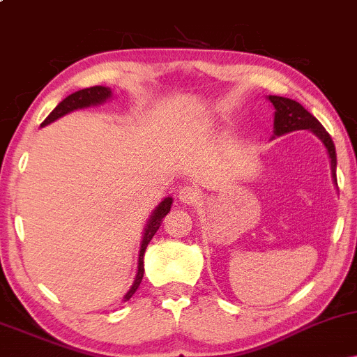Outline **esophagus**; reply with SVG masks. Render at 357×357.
Returning a JSON list of instances; mask_svg holds the SVG:
<instances>
[{"label": "esophagus", "mask_w": 357, "mask_h": 357, "mask_svg": "<svg viewBox=\"0 0 357 357\" xmlns=\"http://www.w3.org/2000/svg\"><path fill=\"white\" fill-rule=\"evenodd\" d=\"M179 202L184 204H195L199 199V191L195 186H183L178 191Z\"/></svg>", "instance_id": "esophagus-1"}]
</instances>
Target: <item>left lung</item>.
<instances>
[{
    "instance_id": "left-lung-1",
    "label": "left lung",
    "mask_w": 357,
    "mask_h": 357,
    "mask_svg": "<svg viewBox=\"0 0 357 357\" xmlns=\"http://www.w3.org/2000/svg\"><path fill=\"white\" fill-rule=\"evenodd\" d=\"M268 100L272 102L273 109H275V117H273V134L275 136H284V134L294 132V130H310L315 136L322 141L326 146L327 153L331 159V169H333L334 183L337 184L335 179V166H337V158H335V146L331 139L329 132L324 129L321 122L315 119L312 114L307 112L301 104L292 99H285V97L268 96Z\"/></svg>"
}]
</instances>
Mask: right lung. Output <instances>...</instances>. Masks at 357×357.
Returning <instances> with one entry per match:
<instances>
[{"instance_id": "1", "label": "right lung", "mask_w": 357, "mask_h": 357, "mask_svg": "<svg viewBox=\"0 0 357 357\" xmlns=\"http://www.w3.org/2000/svg\"><path fill=\"white\" fill-rule=\"evenodd\" d=\"M110 96H112V90H110L109 87H102V85H96V87H90V89H82V90H79V92L65 97V99L52 110L50 116H48L42 122V127L48 126L50 122L56 121V119L63 117L65 114L73 112V110H77V109L90 107V105H99V104H102V102L107 100ZM171 204H173V198H169V196H167V198H165L161 203L158 204V208L153 211L149 221H147L144 236H142V241H141V250H139L137 275H136V280H134L132 287L129 289V292L124 296V302L129 301V298L134 296V292L139 289V285H141L142 275H144V252H146L147 245H149V241L153 240V236L155 235V231H158L159 227H161L162 218H165L167 213H169Z\"/></svg>"}]
</instances>
